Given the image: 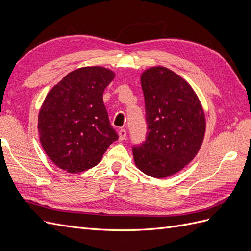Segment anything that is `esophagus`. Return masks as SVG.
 <instances>
[{
  "label": "esophagus",
  "mask_w": 251,
  "mask_h": 251,
  "mask_svg": "<svg viewBox=\"0 0 251 251\" xmlns=\"http://www.w3.org/2000/svg\"><path fill=\"white\" fill-rule=\"evenodd\" d=\"M118 135H119V140H125L126 138V130H125V128H120Z\"/></svg>",
  "instance_id": "obj_1"
}]
</instances>
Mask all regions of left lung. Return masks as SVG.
Returning a JSON list of instances; mask_svg holds the SVG:
<instances>
[{"mask_svg":"<svg viewBox=\"0 0 251 251\" xmlns=\"http://www.w3.org/2000/svg\"><path fill=\"white\" fill-rule=\"evenodd\" d=\"M147 137L133 146L134 161L144 174L165 178L191 162L204 138L205 116L195 91L175 72L153 67L141 75Z\"/></svg>","mask_w":251,"mask_h":251,"instance_id":"1","label":"left lung"}]
</instances>
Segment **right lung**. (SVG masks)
I'll return each mask as SVG.
<instances>
[{
    "label": "right lung",
    "instance_id": "obj_1",
    "mask_svg": "<svg viewBox=\"0 0 251 251\" xmlns=\"http://www.w3.org/2000/svg\"><path fill=\"white\" fill-rule=\"evenodd\" d=\"M114 77L113 71L102 67L79 68L45 98L37 124L40 140L58 168L74 174L93 168L118 139L102 100Z\"/></svg>",
    "mask_w": 251,
    "mask_h": 251
}]
</instances>
